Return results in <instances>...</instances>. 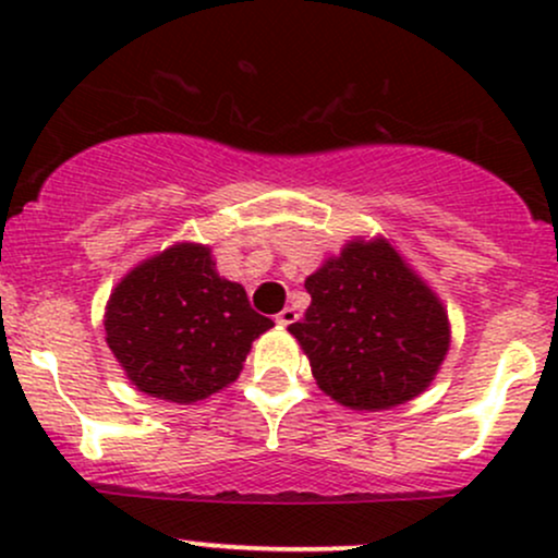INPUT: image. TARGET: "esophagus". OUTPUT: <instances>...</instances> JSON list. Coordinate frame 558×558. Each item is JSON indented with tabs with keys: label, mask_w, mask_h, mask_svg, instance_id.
<instances>
[{
	"label": "esophagus",
	"mask_w": 558,
	"mask_h": 558,
	"mask_svg": "<svg viewBox=\"0 0 558 558\" xmlns=\"http://www.w3.org/2000/svg\"><path fill=\"white\" fill-rule=\"evenodd\" d=\"M296 319H299V312L293 310V306H286L283 312H278V317H275V323H278V325H283V328H286V325L296 323Z\"/></svg>",
	"instance_id": "1"
}]
</instances>
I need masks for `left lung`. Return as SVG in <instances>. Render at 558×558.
<instances>
[{"label": "left lung", "instance_id": "left-lung-1", "mask_svg": "<svg viewBox=\"0 0 558 558\" xmlns=\"http://www.w3.org/2000/svg\"><path fill=\"white\" fill-rule=\"evenodd\" d=\"M304 288L312 304L288 330L330 399L377 412L430 386L451 343L448 315L386 239L345 243Z\"/></svg>", "mask_w": 558, "mask_h": 558}]
</instances>
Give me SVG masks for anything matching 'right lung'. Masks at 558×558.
Returning <instances> with one entry per match:
<instances>
[{
  "mask_svg": "<svg viewBox=\"0 0 558 558\" xmlns=\"http://www.w3.org/2000/svg\"><path fill=\"white\" fill-rule=\"evenodd\" d=\"M272 319L220 278L202 243H175L141 262L107 301L105 330L114 360L144 393L194 403L241 375L254 338Z\"/></svg>",
  "mask_w": 558,
  "mask_h": 558,
  "instance_id": "1",
  "label": "right lung"
}]
</instances>
